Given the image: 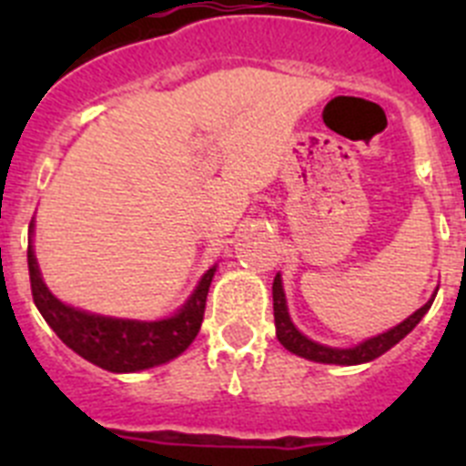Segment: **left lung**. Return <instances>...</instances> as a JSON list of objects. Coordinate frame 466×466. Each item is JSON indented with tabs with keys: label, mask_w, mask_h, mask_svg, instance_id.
I'll return each instance as SVG.
<instances>
[{
	"label": "left lung",
	"mask_w": 466,
	"mask_h": 466,
	"mask_svg": "<svg viewBox=\"0 0 466 466\" xmlns=\"http://www.w3.org/2000/svg\"><path fill=\"white\" fill-rule=\"evenodd\" d=\"M436 296V294H434ZM434 296L427 300L425 306L415 310L413 315L406 317L401 324H397L394 329L385 333H378L373 339H366L364 343L355 345V348H329V345H319L315 340H310L308 336L299 331L291 322L289 310H287V299H284L282 289V278L275 275L273 279V315H275V331H278V340L284 348L294 352L299 357H306L310 361H319V364H340V366H355V364H366V361L378 360L380 355H385L387 350L394 348L403 336H409L422 317L427 315V310L434 303Z\"/></svg>",
	"instance_id": "obj_1"
}]
</instances>
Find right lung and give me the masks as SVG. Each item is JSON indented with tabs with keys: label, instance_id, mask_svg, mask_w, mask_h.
<instances>
[{
	"label": "right lung",
	"instance_id": "obj_1",
	"mask_svg": "<svg viewBox=\"0 0 466 466\" xmlns=\"http://www.w3.org/2000/svg\"><path fill=\"white\" fill-rule=\"evenodd\" d=\"M32 226L35 224H30V236ZM27 268L35 306L48 327L57 333V339L105 371L135 373L175 360L193 343L203 324L205 300L217 266L203 275L196 291L175 315L156 322L95 315L57 300L41 279L32 240L27 245Z\"/></svg>",
	"mask_w": 466,
	"mask_h": 466
}]
</instances>
